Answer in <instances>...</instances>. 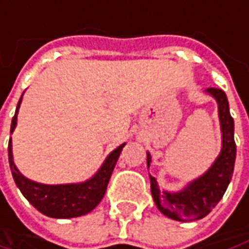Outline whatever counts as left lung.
<instances>
[{"label":"left lung","mask_w":249,"mask_h":249,"mask_svg":"<svg viewBox=\"0 0 249 249\" xmlns=\"http://www.w3.org/2000/svg\"><path fill=\"white\" fill-rule=\"evenodd\" d=\"M218 104V117L221 125V151L210 167L199 178L191 181L178 192L161 190L157 179L149 175L151 194L157 208L171 219L191 222L208 215L225 194L234 172L237 145L234 141V120L230 114L227 95L222 89L208 88L205 91ZM151 165V154L147 152V167Z\"/></svg>","instance_id":"left-lung-1"}]
</instances>
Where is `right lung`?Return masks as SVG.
Listing matches in <instances>:
<instances>
[{
	"mask_svg": "<svg viewBox=\"0 0 249 249\" xmlns=\"http://www.w3.org/2000/svg\"><path fill=\"white\" fill-rule=\"evenodd\" d=\"M22 101V97L19 98L15 115L11 123V134L17 126V115L18 109ZM121 144L115 148L104 161L101 168L97 171V174L78 184H58V185H48L35 182L33 179H28L24 177L19 170L17 168L14 162L12 155V141L10 140L8 144V160H10V168H11L14 181L22 195L30 201V204L35 207L41 214L51 216V218H75L81 215L91 213L104 198L107 185L109 182L111 174L114 167L120 158V154L124 148Z\"/></svg>",
	"mask_w": 249,
	"mask_h": 249,
	"instance_id": "1",
	"label": "right lung"
}]
</instances>
